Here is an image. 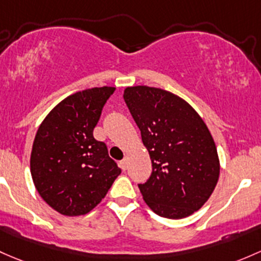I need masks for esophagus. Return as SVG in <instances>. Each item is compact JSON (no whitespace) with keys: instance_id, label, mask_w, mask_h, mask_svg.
Returning a JSON list of instances; mask_svg holds the SVG:
<instances>
[{"instance_id":"34e87169","label":"esophagus","mask_w":261,"mask_h":261,"mask_svg":"<svg viewBox=\"0 0 261 261\" xmlns=\"http://www.w3.org/2000/svg\"><path fill=\"white\" fill-rule=\"evenodd\" d=\"M127 165H128V163H127V158H123L121 161H120V167H121V169L123 170V171H125L126 169H127Z\"/></svg>"}]
</instances>
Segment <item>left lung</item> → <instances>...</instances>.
<instances>
[{
    "label": "left lung",
    "mask_w": 261,
    "mask_h": 261,
    "mask_svg": "<svg viewBox=\"0 0 261 261\" xmlns=\"http://www.w3.org/2000/svg\"><path fill=\"white\" fill-rule=\"evenodd\" d=\"M123 100L152 163L149 180L139 184L145 202L163 218L194 214L211 196L220 174L206 123L185 100L158 87H126Z\"/></svg>",
    "instance_id": "left-lung-1"
}]
</instances>
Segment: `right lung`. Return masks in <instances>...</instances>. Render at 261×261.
I'll return each instance as SVG.
<instances>
[{
  "mask_svg": "<svg viewBox=\"0 0 261 261\" xmlns=\"http://www.w3.org/2000/svg\"><path fill=\"white\" fill-rule=\"evenodd\" d=\"M114 91L103 86L67 96L38 127L30 161L32 180L40 196L62 215L90 213L121 174L105 142L94 138Z\"/></svg>",
  "mask_w": 261,
  "mask_h": 261,
  "instance_id": "right-lung-1",
  "label": "right lung"
}]
</instances>
